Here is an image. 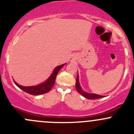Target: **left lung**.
Returning <instances> with one entry per match:
<instances>
[{
	"label": "left lung",
	"mask_w": 134,
	"mask_h": 134,
	"mask_svg": "<svg viewBox=\"0 0 134 134\" xmlns=\"http://www.w3.org/2000/svg\"><path fill=\"white\" fill-rule=\"evenodd\" d=\"M76 89L77 91L80 93V94H82L83 97H84L85 98H87V99H97V98H100L104 97V96L100 95V94H94V93H89L86 92V91H83V90L81 87L80 84L79 82V76H78V73L77 75V78H76Z\"/></svg>",
	"instance_id": "8db88e82"
}]
</instances>
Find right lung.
Returning <instances> with one entry per match:
<instances>
[{
  "label": "right lung",
  "mask_w": 134,
  "mask_h": 134,
  "mask_svg": "<svg viewBox=\"0 0 134 134\" xmlns=\"http://www.w3.org/2000/svg\"><path fill=\"white\" fill-rule=\"evenodd\" d=\"M65 65V63L55 67L53 72H52V73L51 74V76L48 77V79L46 80L44 82H43V83H40L39 85H36V86H23L18 84L14 80H13V81H14L15 84L17 87H19L21 90L25 91L26 93H28V94H32V95H40V94H44V93H48L52 89V87H53L55 83V80H56V76H57L59 70Z\"/></svg>",
  "instance_id": "add662e5"
}]
</instances>
